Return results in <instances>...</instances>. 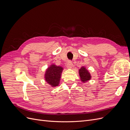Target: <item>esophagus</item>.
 <instances>
[{"mask_svg":"<svg viewBox=\"0 0 130 130\" xmlns=\"http://www.w3.org/2000/svg\"><path fill=\"white\" fill-rule=\"evenodd\" d=\"M67 68L69 69H71L73 67V63L72 61H69L67 63Z\"/></svg>","mask_w":130,"mask_h":130,"instance_id":"34e87169","label":"esophagus"}]
</instances>
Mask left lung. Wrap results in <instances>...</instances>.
I'll return each mask as SVG.
<instances>
[{
    "mask_svg": "<svg viewBox=\"0 0 130 130\" xmlns=\"http://www.w3.org/2000/svg\"><path fill=\"white\" fill-rule=\"evenodd\" d=\"M79 73V75L80 77V80L82 82H86L87 81L90 80L91 78V75L89 73L88 70L85 67H82L78 70Z\"/></svg>",
    "mask_w": 130,
    "mask_h": 130,
    "instance_id": "left-lung-1",
    "label": "left lung"
}]
</instances>
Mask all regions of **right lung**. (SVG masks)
<instances>
[{
	"label": "right lung",
	"instance_id": "right-lung-1",
	"mask_svg": "<svg viewBox=\"0 0 130 130\" xmlns=\"http://www.w3.org/2000/svg\"><path fill=\"white\" fill-rule=\"evenodd\" d=\"M61 66H57L54 64L46 69L45 73V80L52 87H56L60 84L62 70Z\"/></svg>",
	"mask_w": 130,
	"mask_h": 130
}]
</instances>
